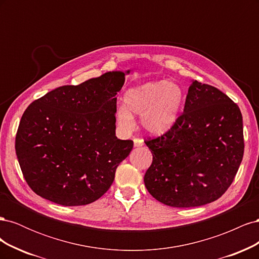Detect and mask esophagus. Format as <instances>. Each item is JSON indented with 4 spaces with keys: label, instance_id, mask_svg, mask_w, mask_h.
<instances>
[{
    "label": "esophagus",
    "instance_id": "obj_1",
    "mask_svg": "<svg viewBox=\"0 0 259 259\" xmlns=\"http://www.w3.org/2000/svg\"><path fill=\"white\" fill-rule=\"evenodd\" d=\"M134 146L135 147H142V146H144V139H142V138H135L134 139Z\"/></svg>",
    "mask_w": 259,
    "mask_h": 259
}]
</instances>
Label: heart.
Wrapping results in <instances>:
<instances>
[{
    "mask_svg": "<svg viewBox=\"0 0 259 259\" xmlns=\"http://www.w3.org/2000/svg\"><path fill=\"white\" fill-rule=\"evenodd\" d=\"M183 101V91L173 82L146 83L125 93V106L116 109V121L120 127L131 131L135 126L133 114L142 115L143 127L151 134L159 135L175 124Z\"/></svg>",
    "mask_w": 259,
    "mask_h": 259,
    "instance_id": "obj_1",
    "label": "heart"
}]
</instances>
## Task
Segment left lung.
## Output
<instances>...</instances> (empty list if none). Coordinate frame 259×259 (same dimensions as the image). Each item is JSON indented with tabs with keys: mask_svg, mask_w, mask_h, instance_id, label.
Listing matches in <instances>:
<instances>
[{
	"mask_svg": "<svg viewBox=\"0 0 259 259\" xmlns=\"http://www.w3.org/2000/svg\"><path fill=\"white\" fill-rule=\"evenodd\" d=\"M145 143L153 156L144 177L149 193L168 206L204 205L237 175L244 153L242 113L222 91L192 81L175 124Z\"/></svg>",
	"mask_w": 259,
	"mask_h": 259,
	"instance_id": "left-lung-1",
	"label": "left lung"
}]
</instances>
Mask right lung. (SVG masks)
I'll use <instances>...</instances> for the list:
<instances>
[{"instance_id":"obj_1","label":"right lung","mask_w":259,"mask_h":259,"mask_svg":"<svg viewBox=\"0 0 259 259\" xmlns=\"http://www.w3.org/2000/svg\"><path fill=\"white\" fill-rule=\"evenodd\" d=\"M124 82V72H107L60 86L28 106L15 149L33 192L56 204L79 206L108 191L134 146L115 136V95Z\"/></svg>"}]
</instances>
